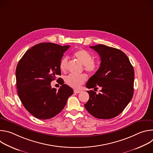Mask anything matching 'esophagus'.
<instances>
[{"instance_id": "obj_1", "label": "esophagus", "mask_w": 153, "mask_h": 153, "mask_svg": "<svg viewBox=\"0 0 153 153\" xmlns=\"http://www.w3.org/2000/svg\"><path fill=\"white\" fill-rule=\"evenodd\" d=\"M81 91H82L81 90H74V93H77V94L80 93Z\"/></svg>"}]
</instances>
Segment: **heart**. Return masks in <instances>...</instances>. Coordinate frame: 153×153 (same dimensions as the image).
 Wrapping results in <instances>:
<instances>
[{
  "mask_svg": "<svg viewBox=\"0 0 153 153\" xmlns=\"http://www.w3.org/2000/svg\"><path fill=\"white\" fill-rule=\"evenodd\" d=\"M76 58L84 65V70L90 74H95L99 70V64L94 61L93 56L85 50L82 49L74 53ZM68 63V57H63L60 62V69L62 72H65L67 70ZM86 76L85 74L73 75L70 74L65 79L66 83L72 88H79L85 82Z\"/></svg>",
  "mask_w": 153,
  "mask_h": 153,
  "instance_id": "1",
  "label": "heart"
}]
</instances>
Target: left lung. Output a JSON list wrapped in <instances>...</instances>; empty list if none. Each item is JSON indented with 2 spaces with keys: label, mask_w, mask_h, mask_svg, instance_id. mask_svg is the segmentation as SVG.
Returning a JSON list of instances; mask_svg holds the SVG:
<instances>
[{
  "label": "left lung",
  "mask_w": 153,
  "mask_h": 153,
  "mask_svg": "<svg viewBox=\"0 0 153 153\" xmlns=\"http://www.w3.org/2000/svg\"><path fill=\"white\" fill-rule=\"evenodd\" d=\"M90 48L99 54L101 62L86 86L94 90L99 86L101 90L99 94L93 90L87 91L90 99L84 106L94 117L112 119L123 111L133 97L134 71L121 50L102 44Z\"/></svg>",
  "instance_id": "8db88e82"
}]
</instances>
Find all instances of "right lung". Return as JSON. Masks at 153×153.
<instances>
[{"label":"right lung","instance_id":"add662e5","mask_svg":"<svg viewBox=\"0 0 153 153\" xmlns=\"http://www.w3.org/2000/svg\"><path fill=\"white\" fill-rule=\"evenodd\" d=\"M70 45L40 43L27 50L16 71L17 93L26 110L39 119H48L65 107L73 89L59 78L62 85L57 90L51 82L61 75L60 62Z\"/></svg>","mask_w":153,"mask_h":153}]
</instances>
